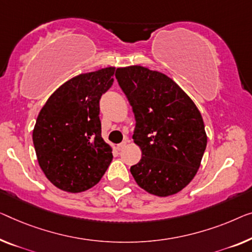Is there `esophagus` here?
Masks as SVG:
<instances>
[{"mask_svg": "<svg viewBox=\"0 0 252 252\" xmlns=\"http://www.w3.org/2000/svg\"><path fill=\"white\" fill-rule=\"evenodd\" d=\"M126 141H122L121 144H119L118 146H116V149H118L119 152H121V150L126 147Z\"/></svg>", "mask_w": 252, "mask_h": 252, "instance_id": "obj_1", "label": "esophagus"}]
</instances>
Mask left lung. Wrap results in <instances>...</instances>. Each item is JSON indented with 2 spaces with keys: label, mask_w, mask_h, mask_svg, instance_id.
I'll list each match as a JSON object with an SVG mask.
<instances>
[{
  "label": "left lung",
  "mask_w": 252,
  "mask_h": 252,
  "mask_svg": "<svg viewBox=\"0 0 252 252\" xmlns=\"http://www.w3.org/2000/svg\"><path fill=\"white\" fill-rule=\"evenodd\" d=\"M115 78L132 107V139L141 149L131 174L155 196L179 192L196 175L207 146L200 112L164 73L132 65L116 69Z\"/></svg>",
  "instance_id": "1"
}]
</instances>
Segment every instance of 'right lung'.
Segmentation results:
<instances>
[{
	"label": "right lung",
	"instance_id": "right-lung-1",
	"mask_svg": "<svg viewBox=\"0 0 252 252\" xmlns=\"http://www.w3.org/2000/svg\"><path fill=\"white\" fill-rule=\"evenodd\" d=\"M115 67L66 81L47 99L33 127L37 159L59 189L81 192L99 182L113 155L102 138L99 100L114 82Z\"/></svg>",
	"mask_w": 252,
	"mask_h": 252
}]
</instances>
